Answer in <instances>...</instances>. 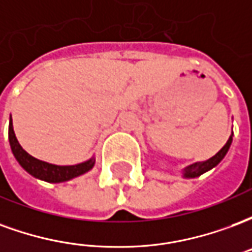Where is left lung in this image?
<instances>
[{"mask_svg": "<svg viewBox=\"0 0 252 252\" xmlns=\"http://www.w3.org/2000/svg\"><path fill=\"white\" fill-rule=\"evenodd\" d=\"M232 136L233 133H231V136L225 143V146L219 151V153L215 155V157H212L208 160H204V162H195V163L190 164L188 167L182 170V175L185 177V178H195V177H200L201 174H204L206 171H209L211 169H213L215 166L220 163L222 160V158L225 157V154L228 153V150L231 147V143H232Z\"/></svg>", "mask_w": 252, "mask_h": 252, "instance_id": "obj_1", "label": "left lung"}]
</instances>
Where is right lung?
Wrapping results in <instances>:
<instances>
[{
	"mask_svg": "<svg viewBox=\"0 0 252 252\" xmlns=\"http://www.w3.org/2000/svg\"><path fill=\"white\" fill-rule=\"evenodd\" d=\"M9 143H10V148H12L14 158L19 162L20 166L27 173L33 175L35 178L46 181V182L58 184V182L70 181L78 177V175L88 173L89 170L93 169L94 163H95V159L90 158L86 162L74 164V166H58V164L47 163V162L33 158L32 155H30L24 148L20 146L19 140L14 135L12 117H10V121H9Z\"/></svg>",
	"mask_w": 252,
	"mask_h": 252,
	"instance_id": "right-lung-1",
	"label": "right lung"
}]
</instances>
